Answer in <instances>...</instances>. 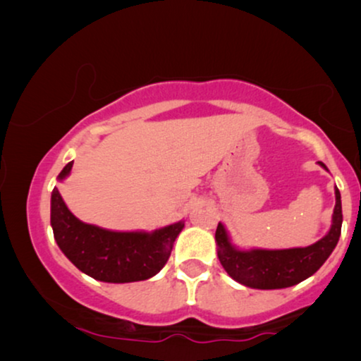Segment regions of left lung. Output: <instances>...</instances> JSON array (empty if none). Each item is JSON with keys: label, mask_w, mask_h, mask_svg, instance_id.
<instances>
[{"label": "left lung", "mask_w": 361, "mask_h": 361, "mask_svg": "<svg viewBox=\"0 0 361 361\" xmlns=\"http://www.w3.org/2000/svg\"><path fill=\"white\" fill-rule=\"evenodd\" d=\"M325 171L327 166L319 162ZM342 200L340 190L335 185V209L332 225L324 238L305 248L288 250H241L231 243V238L224 224H219L215 231L216 255L226 273L236 283L251 289H284L302 283L322 266L335 246L342 231Z\"/></svg>", "instance_id": "1"}]
</instances>
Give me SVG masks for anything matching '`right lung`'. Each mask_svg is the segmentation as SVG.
I'll return each instance as SVG.
<instances>
[{
	"instance_id": "right-lung-1",
	"label": "right lung",
	"mask_w": 361,
	"mask_h": 361,
	"mask_svg": "<svg viewBox=\"0 0 361 361\" xmlns=\"http://www.w3.org/2000/svg\"><path fill=\"white\" fill-rule=\"evenodd\" d=\"M73 161L57 180L71 174ZM51 225L59 248L82 273L103 283H135L156 276L169 259L184 221L154 231H115L78 220L68 210L61 192L51 195Z\"/></svg>"
}]
</instances>
